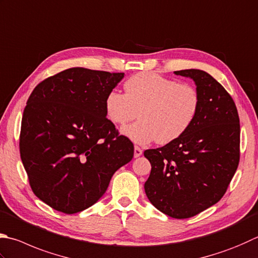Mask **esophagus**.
I'll return each instance as SVG.
<instances>
[{
  "label": "esophagus",
  "mask_w": 258,
  "mask_h": 258,
  "mask_svg": "<svg viewBox=\"0 0 258 258\" xmlns=\"http://www.w3.org/2000/svg\"><path fill=\"white\" fill-rule=\"evenodd\" d=\"M142 154H143V150L140 149L138 146H135V152H134V156L137 158V157H139V156H142Z\"/></svg>",
  "instance_id": "34e87169"
}]
</instances>
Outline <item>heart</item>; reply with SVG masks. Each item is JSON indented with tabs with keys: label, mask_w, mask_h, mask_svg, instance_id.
<instances>
[{
	"label": "heart",
	"mask_w": 258,
	"mask_h": 258,
	"mask_svg": "<svg viewBox=\"0 0 258 258\" xmlns=\"http://www.w3.org/2000/svg\"><path fill=\"white\" fill-rule=\"evenodd\" d=\"M124 91L125 94L116 90L109 92L105 112L118 125L139 114L138 122L122 129L124 136L139 145L154 140L159 145L174 142L191 127L200 109V94L196 87L153 73L130 77Z\"/></svg>",
	"instance_id": "b5f03b06"
}]
</instances>
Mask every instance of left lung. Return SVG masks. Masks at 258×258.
<instances>
[{
	"label": "left lung",
	"mask_w": 258,
	"mask_h": 258,
	"mask_svg": "<svg viewBox=\"0 0 258 258\" xmlns=\"http://www.w3.org/2000/svg\"><path fill=\"white\" fill-rule=\"evenodd\" d=\"M176 75L194 81L200 109L185 133L174 142L145 150L152 171L145 183L152 205L175 219H186L220 200L239 164L240 124L230 94L205 71Z\"/></svg>",
	"instance_id": "obj_1"
}]
</instances>
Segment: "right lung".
<instances>
[{"label": "right lung", "instance_id": "add662e5", "mask_svg": "<svg viewBox=\"0 0 258 258\" xmlns=\"http://www.w3.org/2000/svg\"><path fill=\"white\" fill-rule=\"evenodd\" d=\"M124 73L74 67L48 77L23 111L20 156L33 193L73 215L93 206L134 157V144L106 118V95Z\"/></svg>", "mask_w": 258, "mask_h": 258}]
</instances>
